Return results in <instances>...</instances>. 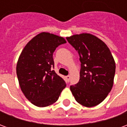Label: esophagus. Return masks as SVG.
Segmentation results:
<instances>
[{"label": "esophagus", "instance_id": "34e87169", "mask_svg": "<svg viewBox=\"0 0 127 127\" xmlns=\"http://www.w3.org/2000/svg\"><path fill=\"white\" fill-rule=\"evenodd\" d=\"M65 78H66V82H69V80H70V75H67V76L65 77Z\"/></svg>", "mask_w": 127, "mask_h": 127}]
</instances>
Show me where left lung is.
I'll use <instances>...</instances> for the list:
<instances>
[{
    "label": "left lung",
    "instance_id": "left-lung-1",
    "mask_svg": "<svg viewBox=\"0 0 127 127\" xmlns=\"http://www.w3.org/2000/svg\"><path fill=\"white\" fill-rule=\"evenodd\" d=\"M80 56L81 69L79 82L70 86L75 100L91 107L101 103L111 91L116 64L107 45L89 33L66 37Z\"/></svg>",
    "mask_w": 127,
    "mask_h": 127
}]
</instances>
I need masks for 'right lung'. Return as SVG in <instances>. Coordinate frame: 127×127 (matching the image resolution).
Here are the masks:
<instances>
[{"instance_id":"right-lung-1","label":"right lung","mask_w":127,"mask_h":127,"mask_svg":"<svg viewBox=\"0 0 127 127\" xmlns=\"http://www.w3.org/2000/svg\"><path fill=\"white\" fill-rule=\"evenodd\" d=\"M66 40L49 32H41L26 45L18 58L16 73L26 98L40 107L55 103L66 83L56 73L53 53Z\"/></svg>"}]
</instances>
